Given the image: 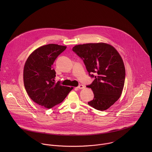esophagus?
I'll return each mask as SVG.
<instances>
[{
    "mask_svg": "<svg viewBox=\"0 0 152 152\" xmlns=\"http://www.w3.org/2000/svg\"><path fill=\"white\" fill-rule=\"evenodd\" d=\"M85 88V86L83 85H79L78 86H77V88H79V90H82Z\"/></svg>",
    "mask_w": 152,
    "mask_h": 152,
    "instance_id": "34e87169",
    "label": "esophagus"
}]
</instances>
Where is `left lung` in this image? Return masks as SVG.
Returning a JSON list of instances; mask_svg holds the SVG:
<instances>
[{
    "mask_svg": "<svg viewBox=\"0 0 152 152\" xmlns=\"http://www.w3.org/2000/svg\"><path fill=\"white\" fill-rule=\"evenodd\" d=\"M80 57L89 75L95 78L88 88L94 93V99L88 103L99 111L111 107L120 97L125 80V67L118 51L104 42L78 45L73 48ZM95 73L94 76L90 73Z\"/></svg>",
    "mask_w": 152,
    "mask_h": 152,
    "instance_id": "left-lung-1",
    "label": "left lung"
}]
</instances>
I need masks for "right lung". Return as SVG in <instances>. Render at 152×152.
I'll use <instances>...</instances> for the list:
<instances>
[{
  "label": "right lung",
  "mask_w": 152,
  "mask_h": 152,
  "mask_svg": "<svg viewBox=\"0 0 152 152\" xmlns=\"http://www.w3.org/2000/svg\"><path fill=\"white\" fill-rule=\"evenodd\" d=\"M66 48L55 44L41 46L29 55L25 64L23 80L28 96L48 109L61 103L73 88L54 82L56 72L53 64Z\"/></svg>",
  "instance_id": "right-lung-1"
}]
</instances>
